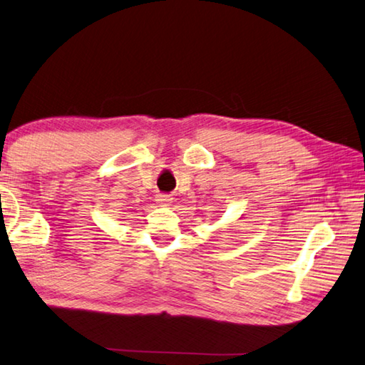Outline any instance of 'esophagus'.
Returning a JSON list of instances; mask_svg holds the SVG:
<instances>
[{
  "mask_svg": "<svg viewBox=\"0 0 365 365\" xmlns=\"http://www.w3.org/2000/svg\"><path fill=\"white\" fill-rule=\"evenodd\" d=\"M171 195H166V194H160L157 197V202L162 203V205H168V203H171Z\"/></svg>",
  "mask_w": 365,
  "mask_h": 365,
  "instance_id": "1",
  "label": "esophagus"
}]
</instances>
